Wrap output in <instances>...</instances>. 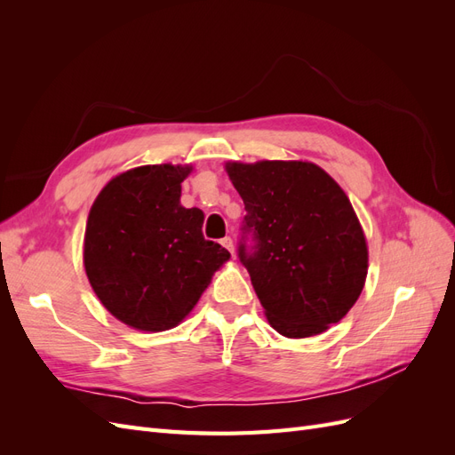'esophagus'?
Wrapping results in <instances>:
<instances>
[{"label":"esophagus","instance_id":"1","mask_svg":"<svg viewBox=\"0 0 455 455\" xmlns=\"http://www.w3.org/2000/svg\"><path fill=\"white\" fill-rule=\"evenodd\" d=\"M222 244L226 246V249H228L231 254H233V251H235V249H233V239H231V237H224V239H222Z\"/></svg>","mask_w":455,"mask_h":455}]
</instances>
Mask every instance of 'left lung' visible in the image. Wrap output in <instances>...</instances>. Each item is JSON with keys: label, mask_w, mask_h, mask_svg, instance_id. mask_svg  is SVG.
I'll list each match as a JSON object with an SVG mask.
<instances>
[{"label": "left lung", "mask_w": 455, "mask_h": 455, "mask_svg": "<svg viewBox=\"0 0 455 455\" xmlns=\"http://www.w3.org/2000/svg\"><path fill=\"white\" fill-rule=\"evenodd\" d=\"M244 203L239 259L286 338H309L339 323L368 273L363 228L343 189L307 161L228 163Z\"/></svg>", "instance_id": "8db88e82"}]
</instances>
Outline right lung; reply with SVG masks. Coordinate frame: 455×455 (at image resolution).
<instances>
[{"mask_svg":"<svg viewBox=\"0 0 455 455\" xmlns=\"http://www.w3.org/2000/svg\"><path fill=\"white\" fill-rule=\"evenodd\" d=\"M191 167L146 164L109 180L91 206L84 264L102 306L136 330L182 323L229 259L203 237L201 209L180 204Z\"/></svg>","mask_w":455,"mask_h":455,"instance_id":"1","label":"right lung"}]
</instances>
